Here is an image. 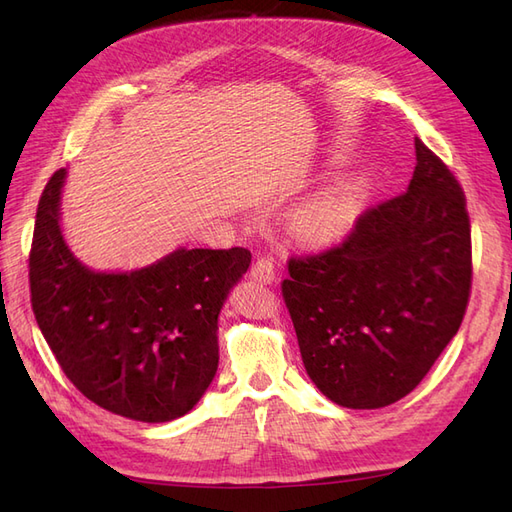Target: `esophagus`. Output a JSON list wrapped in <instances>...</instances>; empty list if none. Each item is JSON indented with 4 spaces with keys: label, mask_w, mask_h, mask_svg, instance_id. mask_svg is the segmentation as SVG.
<instances>
[{
    "label": "esophagus",
    "mask_w": 512,
    "mask_h": 512,
    "mask_svg": "<svg viewBox=\"0 0 512 512\" xmlns=\"http://www.w3.org/2000/svg\"><path fill=\"white\" fill-rule=\"evenodd\" d=\"M252 280L260 282V284H271L275 280V269H273V260L269 256L258 258L252 265Z\"/></svg>",
    "instance_id": "obj_1"
}]
</instances>
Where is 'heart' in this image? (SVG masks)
<instances>
[{
	"label": "heart",
	"instance_id": "obj_1",
	"mask_svg": "<svg viewBox=\"0 0 512 512\" xmlns=\"http://www.w3.org/2000/svg\"><path fill=\"white\" fill-rule=\"evenodd\" d=\"M292 226L307 241H333L350 228V209L339 192H316L294 209Z\"/></svg>",
	"mask_w": 512,
	"mask_h": 512
}]
</instances>
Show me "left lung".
I'll use <instances>...</instances> for the list:
<instances>
[{
    "instance_id": "obj_1",
    "label": "left lung",
    "mask_w": 512,
    "mask_h": 512,
    "mask_svg": "<svg viewBox=\"0 0 512 512\" xmlns=\"http://www.w3.org/2000/svg\"><path fill=\"white\" fill-rule=\"evenodd\" d=\"M408 192L365 211L320 256L290 258L284 301L316 389L352 410L416 389L466 314L472 245L466 198L414 138Z\"/></svg>"
}]
</instances>
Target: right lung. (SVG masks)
I'll return each mask as SVG.
<instances>
[{"label":"right lung","mask_w":512,"mask_h":512,"mask_svg":"<svg viewBox=\"0 0 512 512\" xmlns=\"http://www.w3.org/2000/svg\"><path fill=\"white\" fill-rule=\"evenodd\" d=\"M66 177V168L51 177L36 213L29 284L38 327L94 404L141 423L175 421L215 378L218 318L252 254L177 247L141 269H91L61 230Z\"/></svg>","instance_id":"add662e5"}]
</instances>
